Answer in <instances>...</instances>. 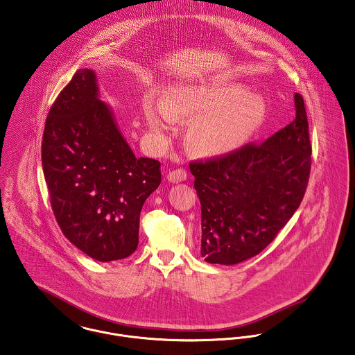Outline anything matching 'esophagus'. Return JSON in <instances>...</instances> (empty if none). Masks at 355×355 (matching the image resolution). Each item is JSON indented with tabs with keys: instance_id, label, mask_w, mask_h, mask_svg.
I'll return each instance as SVG.
<instances>
[{
	"instance_id": "obj_1",
	"label": "esophagus",
	"mask_w": 355,
	"mask_h": 355,
	"mask_svg": "<svg viewBox=\"0 0 355 355\" xmlns=\"http://www.w3.org/2000/svg\"><path fill=\"white\" fill-rule=\"evenodd\" d=\"M188 178V173L184 168H178V170H173L167 174V181L173 182V184H178L182 182Z\"/></svg>"
}]
</instances>
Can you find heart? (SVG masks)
<instances>
[{
  "label": "heart",
  "mask_w": 355,
  "mask_h": 355,
  "mask_svg": "<svg viewBox=\"0 0 355 355\" xmlns=\"http://www.w3.org/2000/svg\"><path fill=\"white\" fill-rule=\"evenodd\" d=\"M144 112L153 131H164L174 119H193L190 146L207 155H224L244 146L268 118V103L244 84L181 85L166 101L146 95Z\"/></svg>",
  "instance_id": "heart-1"
}]
</instances>
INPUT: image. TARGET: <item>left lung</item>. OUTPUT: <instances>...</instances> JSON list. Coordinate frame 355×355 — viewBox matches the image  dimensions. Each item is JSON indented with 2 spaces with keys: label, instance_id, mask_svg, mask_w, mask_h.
<instances>
[{
  "label": "left lung",
  "instance_id": "1",
  "mask_svg": "<svg viewBox=\"0 0 355 355\" xmlns=\"http://www.w3.org/2000/svg\"><path fill=\"white\" fill-rule=\"evenodd\" d=\"M296 116L260 146L218 159L193 162L201 202V256L233 266L264 250L299 208L311 168L303 98L293 95Z\"/></svg>",
  "mask_w": 355,
  "mask_h": 355
}]
</instances>
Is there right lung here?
<instances>
[{"label": "right lung", "mask_w": 355, "mask_h": 355, "mask_svg": "<svg viewBox=\"0 0 355 355\" xmlns=\"http://www.w3.org/2000/svg\"><path fill=\"white\" fill-rule=\"evenodd\" d=\"M42 159L55 217L76 248L103 263L137 250L139 214L161 184V164L134 155L92 69L76 71L51 107Z\"/></svg>", "instance_id": "obj_1"}]
</instances>
